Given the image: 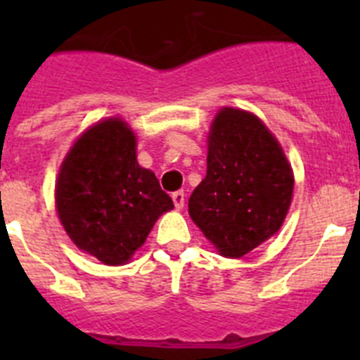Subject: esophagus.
<instances>
[{"label": "esophagus", "instance_id": "esophagus-1", "mask_svg": "<svg viewBox=\"0 0 360 360\" xmlns=\"http://www.w3.org/2000/svg\"><path fill=\"white\" fill-rule=\"evenodd\" d=\"M171 198H173L174 202V207L184 209V205H186V193H184V191H174L173 195H171Z\"/></svg>", "mask_w": 360, "mask_h": 360}]
</instances>
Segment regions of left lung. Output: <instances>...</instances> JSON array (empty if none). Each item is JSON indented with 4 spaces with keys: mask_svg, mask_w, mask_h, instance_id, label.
Returning <instances> with one entry per match:
<instances>
[{
    "mask_svg": "<svg viewBox=\"0 0 360 360\" xmlns=\"http://www.w3.org/2000/svg\"><path fill=\"white\" fill-rule=\"evenodd\" d=\"M294 176L262 120L224 108L209 133L207 174L189 198V214L218 252L241 257L279 231Z\"/></svg>",
    "mask_w": 360,
    "mask_h": 360,
    "instance_id": "8db88e82",
    "label": "left lung"
}]
</instances>
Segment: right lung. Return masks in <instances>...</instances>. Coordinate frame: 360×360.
<instances>
[{"instance_id": "add662e5", "label": "right lung", "mask_w": 360, "mask_h": 360, "mask_svg": "<svg viewBox=\"0 0 360 360\" xmlns=\"http://www.w3.org/2000/svg\"><path fill=\"white\" fill-rule=\"evenodd\" d=\"M56 203L73 243L106 265L128 262L158 216L173 209L155 173L139 165L135 135L119 119L95 124L73 144Z\"/></svg>"}]
</instances>
